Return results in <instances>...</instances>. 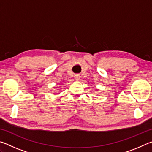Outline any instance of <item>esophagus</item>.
Returning <instances> with one entry per match:
<instances>
[{
  "mask_svg": "<svg viewBox=\"0 0 152 152\" xmlns=\"http://www.w3.org/2000/svg\"><path fill=\"white\" fill-rule=\"evenodd\" d=\"M80 78V76L79 74H76V75L74 76V79H75L76 80H79Z\"/></svg>",
  "mask_w": 152,
  "mask_h": 152,
  "instance_id": "esophagus-1",
  "label": "esophagus"
}]
</instances>
